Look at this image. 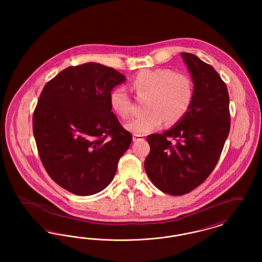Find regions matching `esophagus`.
Masks as SVG:
<instances>
[{
    "instance_id": "obj_1",
    "label": "esophagus",
    "mask_w": 262,
    "mask_h": 262,
    "mask_svg": "<svg viewBox=\"0 0 262 262\" xmlns=\"http://www.w3.org/2000/svg\"><path fill=\"white\" fill-rule=\"evenodd\" d=\"M133 140L134 141H139V140H144V137L143 136H139V135H135L133 137Z\"/></svg>"
}]
</instances>
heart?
Segmentation results:
<instances>
[{"instance_id":"1","label":"heart","mask_w":262,"mask_h":262,"mask_svg":"<svg viewBox=\"0 0 262 262\" xmlns=\"http://www.w3.org/2000/svg\"><path fill=\"white\" fill-rule=\"evenodd\" d=\"M132 88L137 97L146 98V112L125 125V128L135 135H146L158 128L164 121L167 125L178 123L187 114L193 97L189 77L168 69L141 71L133 79ZM110 105L122 119L132 116L133 102L125 88L113 90Z\"/></svg>"}]
</instances>
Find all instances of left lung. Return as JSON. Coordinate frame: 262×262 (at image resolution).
<instances>
[{"label": "left lung", "mask_w": 262, "mask_h": 262, "mask_svg": "<svg viewBox=\"0 0 262 262\" xmlns=\"http://www.w3.org/2000/svg\"><path fill=\"white\" fill-rule=\"evenodd\" d=\"M181 56L193 81L190 107L173 127L147 137L144 161L153 185L171 195L186 194L211 174L231 125L228 89L219 74L193 54Z\"/></svg>", "instance_id": "8db88e82"}]
</instances>
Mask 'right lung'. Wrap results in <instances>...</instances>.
Masks as SVG:
<instances>
[{"mask_svg":"<svg viewBox=\"0 0 262 262\" xmlns=\"http://www.w3.org/2000/svg\"><path fill=\"white\" fill-rule=\"evenodd\" d=\"M125 75L97 62L69 67L43 88L33 113L38 153L51 179L76 195L103 190L133 137L112 112Z\"/></svg>","mask_w":262,"mask_h":262,"instance_id":"1","label":"right lung"}]
</instances>
